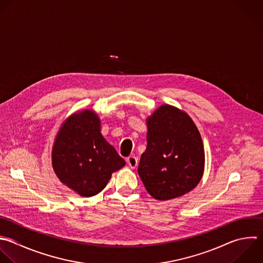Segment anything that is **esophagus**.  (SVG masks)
Segmentation results:
<instances>
[{
	"label": "esophagus",
	"mask_w": 263,
	"mask_h": 263,
	"mask_svg": "<svg viewBox=\"0 0 263 263\" xmlns=\"http://www.w3.org/2000/svg\"><path fill=\"white\" fill-rule=\"evenodd\" d=\"M126 162L127 164L132 167V168H136L138 166V163H139V160L136 156H129L126 158Z\"/></svg>",
	"instance_id": "1"
}]
</instances>
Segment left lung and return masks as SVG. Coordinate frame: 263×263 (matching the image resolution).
<instances>
[{
	"mask_svg": "<svg viewBox=\"0 0 263 263\" xmlns=\"http://www.w3.org/2000/svg\"><path fill=\"white\" fill-rule=\"evenodd\" d=\"M146 122L147 148L138 167L146 190L157 200L190 192L204 170L203 144L195 123L185 111L167 104Z\"/></svg>",
	"mask_w": 263,
	"mask_h": 263,
	"instance_id": "8db88e82",
	"label": "left lung"
}]
</instances>
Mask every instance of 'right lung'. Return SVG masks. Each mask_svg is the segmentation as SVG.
<instances>
[{
	"label": "right lung",
	"mask_w": 263,
	"mask_h": 263,
	"mask_svg": "<svg viewBox=\"0 0 263 263\" xmlns=\"http://www.w3.org/2000/svg\"><path fill=\"white\" fill-rule=\"evenodd\" d=\"M60 181L83 197L100 193L125 161L101 133V119L91 109L77 111L61 125L51 151Z\"/></svg>",
	"instance_id": "obj_1"
}]
</instances>
